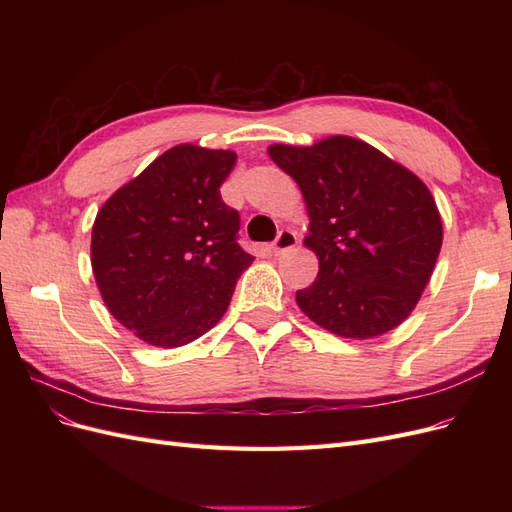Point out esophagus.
Returning a JSON list of instances; mask_svg holds the SVG:
<instances>
[{
	"label": "esophagus",
	"instance_id": "esophagus-1",
	"mask_svg": "<svg viewBox=\"0 0 512 512\" xmlns=\"http://www.w3.org/2000/svg\"><path fill=\"white\" fill-rule=\"evenodd\" d=\"M294 247H297V232L282 230L280 235H277L275 243H273V254L275 256H282V254L294 250Z\"/></svg>",
	"mask_w": 512,
	"mask_h": 512
}]
</instances>
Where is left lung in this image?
I'll return each mask as SVG.
<instances>
[{
	"instance_id": "8db88e82",
	"label": "left lung",
	"mask_w": 512,
	"mask_h": 512,
	"mask_svg": "<svg viewBox=\"0 0 512 512\" xmlns=\"http://www.w3.org/2000/svg\"><path fill=\"white\" fill-rule=\"evenodd\" d=\"M297 181L318 256L316 282L297 290L301 312L333 335L369 339L404 322L442 247V218L412 170L359 138L335 134L312 147L271 145Z\"/></svg>"
}]
</instances>
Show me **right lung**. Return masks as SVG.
Wrapping results in <instances>:
<instances>
[{"mask_svg": "<svg viewBox=\"0 0 512 512\" xmlns=\"http://www.w3.org/2000/svg\"><path fill=\"white\" fill-rule=\"evenodd\" d=\"M237 153L175 145L106 200L91 269L108 312L145 344L179 348L222 320L254 256L220 185Z\"/></svg>", "mask_w": 512, "mask_h": 512, "instance_id": "obj_1", "label": "right lung"}]
</instances>
